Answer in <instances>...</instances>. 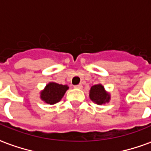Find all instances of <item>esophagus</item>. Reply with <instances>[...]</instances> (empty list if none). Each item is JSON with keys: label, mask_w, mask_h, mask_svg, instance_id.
I'll list each match as a JSON object with an SVG mask.
<instances>
[{"label": "esophagus", "mask_w": 151, "mask_h": 151, "mask_svg": "<svg viewBox=\"0 0 151 151\" xmlns=\"http://www.w3.org/2000/svg\"><path fill=\"white\" fill-rule=\"evenodd\" d=\"M74 88H76V89H82L83 86H82L81 84H79V85H76V86H74Z\"/></svg>", "instance_id": "obj_1"}]
</instances>
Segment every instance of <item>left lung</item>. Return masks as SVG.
<instances>
[{
	"instance_id": "8db88e82",
	"label": "left lung",
	"mask_w": 151,
	"mask_h": 151,
	"mask_svg": "<svg viewBox=\"0 0 151 151\" xmlns=\"http://www.w3.org/2000/svg\"><path fill=\"white\" fill-rule=\"evenodd\" d=\"M90 99L97 104H103L110 100V95L104 90L102 85H94L91 87L89 91Z\"/></svg>"
}]
</instances>
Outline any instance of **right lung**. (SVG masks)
I'll return each instance as SVG.
<instances>
[{
	"label": "right lung",
	"mask_w": 151,
	"mask_h": 151,
	"mask_svg": "<svg viewBox=\"0 0 151 151\" xmlns=\"http://www.w3.org/2000/svg\"><path fill=\"white\" fill-rule=\"evenodd\" d=\"M68 89L69 87L67 86L59 85L55 82H50L41 92L40 98L46 104H54L62 99L65 91Z\"/></svg>",
	"instance_id": "obj_1"
}]
</instances>
